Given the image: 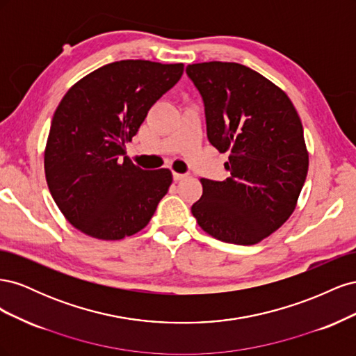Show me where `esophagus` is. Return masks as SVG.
I'll return each instance as SVG.
<instances>
[{
  "label": "esophagus",
  "mask_w": 356,
  "mask_h": 356,
  "mask_svg": "<svg viewBox=\"0 0 356 356\" xmlns=\"http://www.w3.org/2000/svg\"><path fill=\"white\" fill-rule=\"evenodd\" d=\"M172 177H174V181H181V179H186L188 175L187 174H178V172H174V174H172Z\"/></svg>",
  "instance_id": "1"
}]
</instances>
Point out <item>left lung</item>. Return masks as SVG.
Returning a JSON list of instances; mask_svg holds the SVG:
<instances>
[{
  "label": "left lung",
  "instance_id": "1",
  "mask_svg": "<svg viewBox=\"0 0 356 356\" xmlns=\"http://www.w3.org/2000/svg\"><path fill=\"white\" fill-rule=\"evenodd\" d=\"M186 72L203 99L209 143L230 153V177L200 178L191 213L212 238L254 245L289 218L306 181L300 117L284 90L241 63H193Z\"/></svg>",
  "mask_w": 356,
  "mask_h": 356
}]
</instances>
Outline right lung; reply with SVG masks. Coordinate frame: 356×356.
<instances>
[{"label": "right lung", "mask_w": 356, "mask_h": 356, "mask_svg": "<svg viewBox=\"0 0 356 356\" xmlns=\"http://www.w3.org/2000/svg\"><path fill=\"white\" fill-rule=\"evenodd\" d=\"M182 71V63L118 60L86 75L63 96L51 118L44 170L51 197L75 229L118 241L152 220L172 172L145 170L122 156Z\"/></svg>", "instance_id": "right-lung-1"}]
</instances>
